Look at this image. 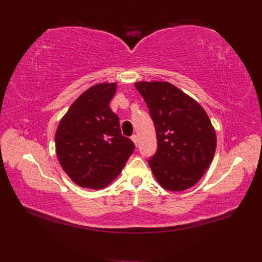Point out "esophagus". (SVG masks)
Segmentation results:
<instances>
[{
  "instance_id": "esophagus-1",
  "label": "esophagus",
  "mask_w": 262,
  "mask_h": 262,
  "mask_svg": "<svg viewBox=\"0 0 262 262\" xmlns=\"http://www.w3.org/2000/svg\"><path fill=\"white\" fill-rule=\"evenodd\" d=\"M131 140L133 141L134 144L138 145V136H137V134H133V136L131 137Z\"/></svg>"
}]
</instances>
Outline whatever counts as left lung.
<instances>
[{"mask_svg": "<svg viewBox=\"0 0 262 262\" xmlns=\"http://www.w3.org/2000/svg\"><path fill=\"white\" fill-rule=\"evenodd\" d=\"M154 122L157 150L148 165L160 185L170 191L194 186L211 164L216 134L198 102L168 82L134 84Z\"/></svg>", "mask_w": 262, "mask_h": 262, "instance_id": "1", "label": "left lung"}]
</instances>
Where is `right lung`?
Here are the masks:
<instances>
[{"mask_svg":"<svg viewBox=\"0 0 262 262\" xmlns=\"http://www.w3.org/2000/svg\"><path fill=\"white\" fill-rule=\"evenodd\" d=\"M116 91V83L92 86L71 105L55 132L60 165L80 187H107L134 150V143L122 136L119 117L109 107Z\"/></svg>","mask_w":262,"mask_h":262,"instance_id":"add662e5","label":"right lung"}]
</instances>
